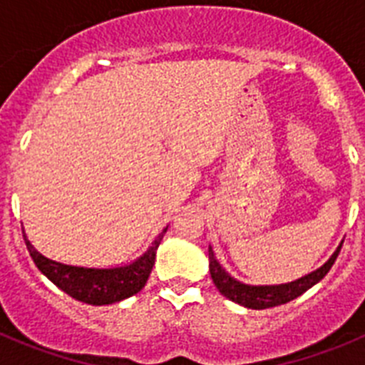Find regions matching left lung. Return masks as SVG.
Here are the masks:
<instances>
[{
	"mask_svg": "<svg viewBox=\"0 0 365 365\" xmlns=\"http://www.w3.org/2000/svg\"><path fill=\"white\" fill-rule=\"evenodd\" d=\"M344 243V241H341ZM341 243L338 245V248L334 250V254L325 261L320 269L312 270V272L305 274L302 278L294 279L291 283H282V285H248V283L240 282L235 279L232 274H228V270H225V267L215 259V254L212 250V247H208V261H210V276L214 279L215 287L219 289L225 298L232 299L234 303H240L247 309H269L276 307V305H283V303L291 302V299L298 298L303 292L309 291L312 285L320 282L325 274L331 270L334 259L338 257L340 252Z\"/></svg>",
	"mask_w": 365,
	"mask_h": 365,
	"instance_id": "8db88e82",
	"label": "left lung"
}]
</instances>
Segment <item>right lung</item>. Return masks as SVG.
Here are the masks:
<instances>
[{"instance_id":"1","label":"right lung","mask_w":365,"mask_h":365,"mask_svg":"<svg viewBox=\"0 0 365 365\" xmlns=\"http://www.w3.org/2000/svg\"><path fill=\"white\" fill-rule=\"evenodd\" d=\"M168 227L160 232L146 252L128 265L109 267V269H95V267H76L60 263L51 257H45L32 247L24 230V240L32 261L36 263L40 272L51 279L58 289H62L71 298L89 305H111L122 302L143 291L150 272L153 269L155 254L166 234Z\"/></svg>"}]
</instances>
